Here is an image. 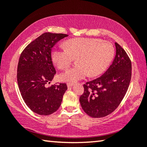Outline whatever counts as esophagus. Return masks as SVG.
Listing matches in <instances>:
<instances>
[{"instance_id": "1", "label": "esophagus", "mask_w": 147, "mask_h": 147, "mask_svg": "<svg viewBox=\"0 0 147 147\" xmlns=\"http://www.w3.org/2000/svg\"><path fill=\"white\" fill-rule=\"evenodd\" d=\"M74 85L73 83H67V86L68 88H70V87H72Z\"/></svg>"}]
</instances>
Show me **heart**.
Here are the masks:
<instances>
[{
	"mask_svg": "<svg viewBox=\"0 0 147 147\" xmlns=\"http://www.w3.org/2000/svg\"><path fill=\"white\" fill-rule=\"evenodd\" d=\"M65 48L52 52L53 63L60 70H66L74 59L78 65L60 75L61 80L75 82L85 78L100 75L108 68L114 56L112 44L95 38H74L64 43Z\"/></svg>",
	"mask_w": 147,
	"mask_h": 147,
	"instance_id": "heart-1",
	"label": "heart"
}]
</instances>
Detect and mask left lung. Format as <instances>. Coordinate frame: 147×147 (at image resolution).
<instances>
[{"label": "left lung", "mask_w": 147, "mask_h": 147, "mask_svg": "<svg viewBox=\"0 0 147 147\" xmlns=\"http://www.w3.org/2000/svg\"><path fill=\"white\" fill-rule=\"evenodd\" d=\"M112 64L99 78L84 84L80 97L84 111L91 117L109 115L117 108L127 91L131 76V63L125 51L115 43Z\"/></svg>", "instance_id": "left-lung-1"}]
</instances>
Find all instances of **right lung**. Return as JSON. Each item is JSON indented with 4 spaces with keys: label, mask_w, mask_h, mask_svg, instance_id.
Masks as SVG:
<instances>
[{
    "label": "right lung",
    "mask_w": 147,
    "mask_h": 147,
    "mask_svg": "<svg viewBox=\"0 0 147 147\" xmlns=\"http://www.w3.org/2000/svg\"><path fill=\"white\" fill-rule=\"evenodd\" d=\"M67 36L46 32L28 44L20 56L17 74L19 90L27 106L39 115H49L57 111L67 89L65 83L47 87L56 73L52 49Z\"/></svg>",
    "instance_id": "obj_1"
}]
</instances>
